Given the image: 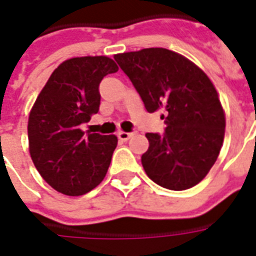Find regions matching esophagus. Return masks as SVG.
<instances>
[{"instance_id": "34e87169", "label": "esophagus", "mask_w": 256, "mask_h": 256, "mask_svg": "<svg viewBox=\"0 0 256 256\" xmlns=\"http://www.w3.org/2000/svg\"><path fill=\"white\" fill-rule=\"evenodd\" d=\"M134 133H128V132H119L118 133V138L120 140V141H128Z\"/></svg>"}]
</instances>
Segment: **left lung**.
I'll use <instances>...</instances> for the list:
<instances>
[{
  "instance_id": "8db88e82",
  "label": "left lung",
  "mask_w": 256,
  "mask_h": 256,
  "mask_svg": "<svg viewBox=\"0 0 256 256\" xmlns=\"http://www.w3.org/2000/svg\"><path fill=\"white\" fill-rule=\"evenodd\" d=\"M144 102L164 111V133H146L141 156L146 176L172 190L198 185L214 166L225 134V114L208 76L192 62L164 48L115 54Z\"/></svg>"
}]
</instances>
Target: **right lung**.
<instances>
[{
    "mask_svg": "<svg viewBox=\"0 0 256 256\" xmlns=\"http://www.w3.org/2000/svg\"><path fill=\"white\" fill-rule=\"evenodd\" d=\"M116 71L106 56L70 58L53 71L36 97L27 128L30 155L41 177L58 192L80 196L106 177L118 138L84 133L80 124L98 112V86Z\"/></svg>",
    "mask_w": 256,
    "mask_h": 256,
    "instance_id": "right-lung-1",
    "label": "right lung"
}]
</instances>
